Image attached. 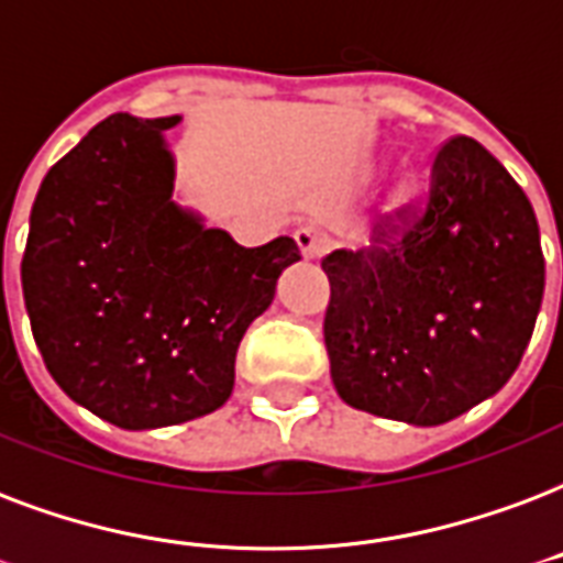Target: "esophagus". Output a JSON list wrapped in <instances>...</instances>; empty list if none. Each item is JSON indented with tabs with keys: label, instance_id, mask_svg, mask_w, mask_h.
Segmentation results:
<instances>
[{
	"label": "esophagus",
	"instance_id": "obj_1",
	"mask_svg": "<svg viewBox=\"0 0 563 563\" xmlns=\"http://www.w3.org/2000/svg\"><path fill=\"white\" fill-rule=\"evenodd\" d=\"M295 244H298V253L303 260H321L328 251V235L316 227H300L295 233Z\"/></svg>",
	"mask_w": 563,
	"mask_h": 563
}]
</instances>
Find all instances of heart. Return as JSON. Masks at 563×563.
Wrapping results in <instances>:
<instances>
[{
	"label": "heart",
	"instance_id": "obj_1",
	"mask_svg": "<svg viewBox=\"0 0 563 563\" xmlns=\"http://www.w3.org/2000/svg\"><path fill=\"white\" fill-rule=\"evenodd\" d=\"M416 188L410 186V183H401V186L393 191V197H389V203L384 206V214L386 218H396V214H401L410 206V200H413Z\"/></svg>",
	"mask_w": 563,
	"mask_h": 563
}]
</instances>
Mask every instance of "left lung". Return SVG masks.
Listing matches in <instances>:
<instances>
[{"label":"left lung","instance_id":"obj_1","mask_svg":"<svg viewBox=\"0 0 563 563\" xmlns=\"http://www.w3.org/2000/svg\"><path fill=\"white\" fill-rule=\"evenodd\" d=\"M384 239L321 260L330 377L372 416L452 422L496 396L529 345L543 300L538 218L499 158L457 135L437 153L424 212Z\"/></svg>","mask_w":563,"mask_h":563}]
</instances>
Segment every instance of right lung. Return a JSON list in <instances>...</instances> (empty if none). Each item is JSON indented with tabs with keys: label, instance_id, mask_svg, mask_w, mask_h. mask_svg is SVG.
<instances>
[{
	"label": "right lung",
	"instance_id": "obj_1",
	"mask_svg": "<svg viewBox=\"0 0 563 563\" xmlns=\"http://www.w3.org/2000/svg\"><path fill=\"white\" fill-rule=\"evenodd\" d=\"M174 118L111 114L49 167L29 218L23 298L64 393L123 431L224 405L244 330L298 244L242 247L174 197Z\"/></svg>",
	"mask_w": 563,
	"mask_h": 563
}]
</instances>
